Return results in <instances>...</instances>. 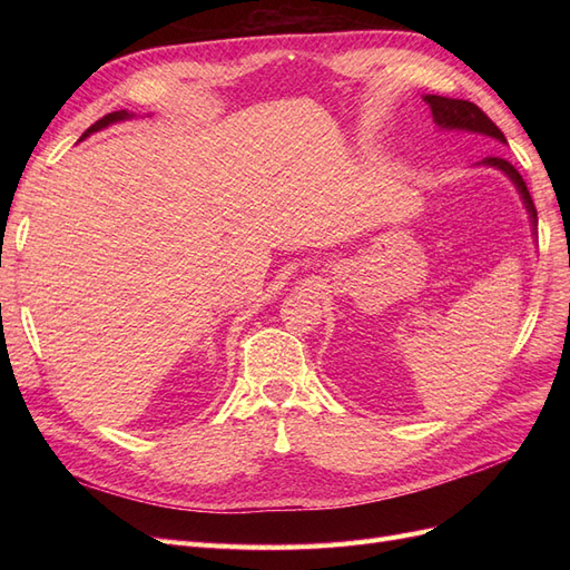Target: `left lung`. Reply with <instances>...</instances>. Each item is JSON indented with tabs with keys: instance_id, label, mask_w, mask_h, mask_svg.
Wrapping results in <instances>:
<instances>
[{
	"instance_id": "8db88e82",
	"label": "left lung",
	"mask_w": 570,
	"mask_h": 570,
	"mask_svg": "<svg viewBox=\"0 0 570 570\" xmlns=\"http://www.w3.org/2000/svg\"><path fill=\"white\" fill-rule=\"evenodd\" d=\"M425 105L430 107V111H433V120L435 126L442 128V130H463V132H478V135H485V137H492V140L507 145V137L504 132L499 130L490 116L482 111L480 107H475L473 101H465V99H450V97H440V95H425ZM480 166H492V168H499L502 174L515 185V189H519V195L525 204V209L530 214V223H532V230L538 233V212H534V204H532V197L528 193V185L523 183L521 174L515 170L507 159L502 157H485L480 161Z\"/></svg>"
}]
</instances>
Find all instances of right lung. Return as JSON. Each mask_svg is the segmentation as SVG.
<instances>
[{"mask_svg":"<svg viewBox=\"0 0 570 570\" xmlns=\"http://www.w3.org/2000/svg\"><path fill=\"white\" fill-rule=\"evenodd\" d=\"M135 114H128L126 109H120V111H111V114H107L105 118H99L95 126H90L88 130L82 132V137H88V135H92V132H97V130H101V128H107V126H111V124H118V120H128V118H132ZM80 137V140H82Z\"/></svg>","mask_w":570,"mask_h":570,"instance_id":"1","label":"right lung"}]
</instances>
